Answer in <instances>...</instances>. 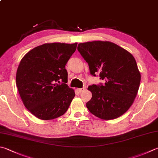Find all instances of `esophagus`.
<instances>
[{"label": "esophagus", "instance_id": "1", "mask_svg": "<svg viewBox=\"0 0 158 158\" xmlns=\"http://www.w3.org/2000/svg\"><path fill=\"white\" fill-rule=\"evenodd\" d=\"M86 88L85 87H83V88H78V89H77V91H78L79 93H81V92H82L83 91L85 90Z\"/></svg>", "mask_w": 158, "mask_h": 158}]
</instances>
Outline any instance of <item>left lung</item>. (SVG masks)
Here are the masks:
<instances>
[{"label":"left lung","instance_id":"obj_1","mask_svg":"<svg viewBox=\"0 0 158 158\" xmlns=\"http://www.w3.org/2000/svg\"><path fill=\"white\" fill-rule=\"evenodd\" d=\"M78 51L88 63L91 75L99 74L104 83L88 87L92 93L87 107L103 120L124 114L138 94L141 76L132 54L115 43L93 41L80 43Z\"/></svg>","mask_w":158,"mask_h":158}]
</instances>
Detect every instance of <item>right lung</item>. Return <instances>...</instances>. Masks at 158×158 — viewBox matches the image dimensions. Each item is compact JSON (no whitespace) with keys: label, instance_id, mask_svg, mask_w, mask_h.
<instances>
[{"label":"right lung","instance_id":"1","mask_svg":"<svg viewBox=\"0 0 158 158\" xmlns=\"http://www.w3.org/2000/svg\"><path fill=\"white\" fill-rule=\"evenodd\" d=\"M77 44H44L29 51L20 61L16 86L24 105L36 118L52 120L69 108L75 92L66 84L64 67Z\"/></svg>","mask_w":158,"mask_h":158}]
</instances>
